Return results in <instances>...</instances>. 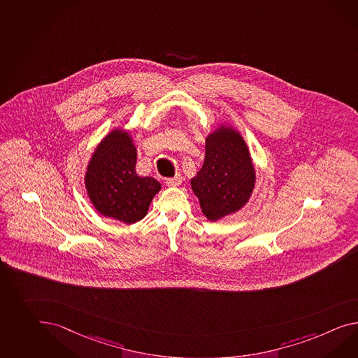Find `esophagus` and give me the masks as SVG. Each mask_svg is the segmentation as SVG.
Listing matches in <instances>:
<instances>
[{"label":"esophagus","instance_id":"1","mask_svg":"<svg viewBox=\"0 0 358 358\" xmlns=\"http://www.w3.org/2000/svg\"><path fill=\"white\" fill-rule=\"evenodd\" d=\"M182 180H183V176L180 174H176L174 178H167L165 180V183L167 184L169 187H176V185L182 184Z\"/></svg>","mask_w":358,"mask_h":358}]
</instances>
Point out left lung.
<instances>
[{"instance_id":"obj_1","label":"left lung","mask_w":358,"mask_h":358,"mask_svg":"<svg viewBox=\"0 0 358 358\" xmlns=\"http://www.w3.org/2000/svg\"><path fill=\"white\" fill-rule=\"evenodd\" d=\"M255 180V167L240 134L223 127L210 134L203 165L191 180L206 218L218 220L241 209L250 197Z\"/></svg>"}]
</instances>
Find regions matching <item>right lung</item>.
Here are the masks:
<instances>
[{
    "label": "right lung",
    "mask_w": 358,
    "mask_h": 358,
    "mask_svg": "<svg viewBox=\"0 0 358 358\" xmlns=\"http://www.w3.org/2000/svg\"><path fill=\"white\" fill-rule=\"evenodd\" d=\"M85 188L102 215L131 224L147 215L161 184L136 174V148L127 132L114 129L93 153Z\"/></svg>",
    "instance_id": "obj_1"
}]
</instances>
